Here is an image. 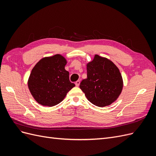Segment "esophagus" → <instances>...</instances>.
<instances>
[{
	"label": "esophagus",
	"mask_w": 156,
	"mask_h": 156,
	"mask_svg": "<svg viewBox=\"0 0 156 156\" xmlns=\"http://www.w3.org/2000/svg\"><path fill=\"white\" fill-rule=\"evenodd\" d=\"M79 84H80V81H77L75 82V85H76V87H79Z\"/></svg>",
	"instance_id": "obj_1"
}]
</instances>
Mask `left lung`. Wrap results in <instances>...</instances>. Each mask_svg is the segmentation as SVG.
I'll return each mask as SVG.
<instances>
[{
	"label": "left lung",
	"mask_w": 156,
	"mask_h": 156,
	"mask_svg": "<svg viewBox=\"0 0 156 156\" xmlns=\"http://www.w3.org/2000/svg\"><path fill=\"white\" fill-rule=\"evenodd\" d=\"M87 79L83 80L79 87L88 100L100 107L111 105L123 88L119 69L109 59L95 55L87 64Z\"/></svg>",
	"instance_id": "obj_1"
}]
</instances>
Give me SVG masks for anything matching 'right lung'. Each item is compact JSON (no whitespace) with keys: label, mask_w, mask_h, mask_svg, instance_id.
Listing matches in <instances>:
<instances>
[{"label":"right lung","mask_w":156,"mask_h":156,"mask_svg":"<svg viewBox=\"0 0 156 156\" xmlns=\"http://www.w3.org/2000/svg\"><path fill=\"white\" fill-rule=\"evenodd\" d=\"M67 60L60 54L46 56L39 60L31 71L28 87L40 105L53 107L62 101L75 85L69 79L65 69Z\"/></svg>","instance_id":"right-lung-1"}]
</instances>
